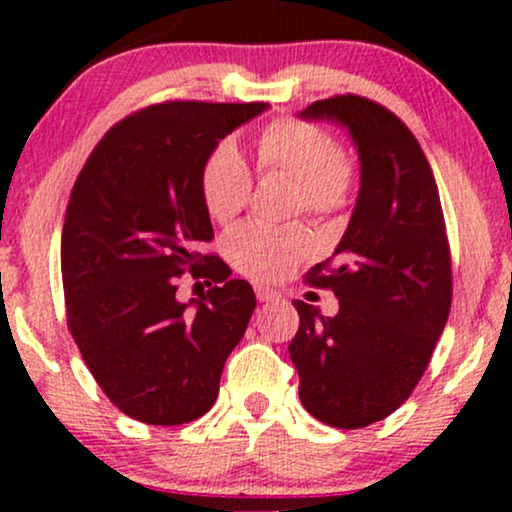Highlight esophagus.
Returning a JSON list of instances; mask_svg holds the SVG:
<instances>
[{
    "instance_id": "obj_1",
    "label": "esophagus",
    "mask_w": 512,
    "mask_h": 512,
    "mask_svg": "<svg viewBox=\"0 0 512 512\" xmlns=\"http://www.w3.org/2000/svg\"><path fill=\"white\" fill-rule=\"evenodd\" d=\"M255 293H257V301L260 303H269V301H276V298H279V293L264 284H255Z\"/></svg>"
}]
</instances>
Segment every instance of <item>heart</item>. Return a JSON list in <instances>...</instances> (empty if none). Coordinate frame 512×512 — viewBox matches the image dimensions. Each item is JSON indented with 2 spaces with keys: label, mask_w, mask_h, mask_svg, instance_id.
Masks as SVG:
<instances>
[{
  "label": "heart",
  "mask_w": 512,
  "mask_h": 512,
  "mask_svg": "<svg viewBox=\"0 0 512 512\" xmlns=\"http://www.w3.org/2000/svg\"><path fill=\"white\" fill-rule=\"evenodd\" d=\"M257 158L264 173H281L296 182L293 211L330 219L349 204L354 166L325 129L301 120H276L262 129ZM199 192L214 221L231 223L243 214L250 202L252 175L236 146L221 144L211 151L199 173ZM308 252V233L296 223H245L226 238L233 267L260 281L281 279Z\"/></svg>",
  "instance_id": "heart-1"
}]
</instances>
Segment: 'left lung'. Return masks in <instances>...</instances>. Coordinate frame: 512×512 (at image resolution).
<instances>
[{
  "label": "left lung",
  "instance_id": "left-lung-1",
  "mask_svg": "<svg viewBox=\"0 0 512 512\" xmlns=\"http://www.w3.org/2000/svg\"><path fill=\"white\" fill-rule=\"evenodd\" d=\"M301 117L349 129L361 187L334 255L308 272V284L334 291L339 313L293 303L301 325L289 354L308 414L363 428L407 402L448 322L443 207L419 142L383 105L346 93L315 101Z\"/></svg>",
  "mask_w": 512,
  "mask_h": 512
}]
</instances>
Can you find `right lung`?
I'll list each match as a JSON object with an SVG mask.
<instances>
[{"mask_svg":"<svg viewBox=\"0 0 512 512\" xmlns=\"http://www.w3.org/2000/svg\"><path fill=\"white\" fill-rule=\"evenodd\" d=\"M267 108L149 105L108 129L74 182L62 228L69 332L110 402L144 424H190L214 407L255 310L248 281L199 252L214 238L199 173L223 137ZM185 268L220 286L180 304Z\"/></svg>","mask_w":512,"mask_h":512,"instance_id":"add662e5","label":"right lung"}]
</instances>
